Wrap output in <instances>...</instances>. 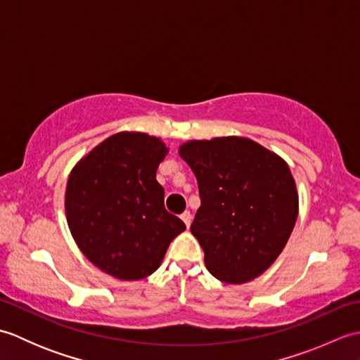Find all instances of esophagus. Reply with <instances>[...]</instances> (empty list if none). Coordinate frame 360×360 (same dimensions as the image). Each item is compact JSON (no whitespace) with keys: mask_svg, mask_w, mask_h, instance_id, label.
<instances>
[{"mask_svg":"<svg viewBox=\"0 0 360 360\" xmlns=\"http://www.w3.org/2000/svg\"><path fill=\"white\" fill-rule=\"evenodd\" d=\"M181 219L184 221L187 227H190V223H192V213H190L188 210H186V212L181 215Z\"/></svg>","mask_w":360,"mask_h":360,"instance_id":"1","label":"esophagus"}]
</instances>
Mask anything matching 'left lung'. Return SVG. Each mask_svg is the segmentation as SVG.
Here are the masks:
<instances>
[{"label":"left lung","instance_id":"obj_1","mask_svg":"<svg viewBox=\"0 0 360 360\" xmlns=\"http://www.w3.org/2000/svg\"><path fill=\"white\" fill-rule=\"evenodd\" d=\"M179 155L200 188L201 205L190 231L209 272L231 285L262 275L285 249L298 215L288 164L236 136L190 141Z\"/></svg>","mask_w":360,"mask_h":360}]
</instances>
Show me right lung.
Returning a JSON list of instances; mask_svg holds the SVG:
<instances>
[{
	"label": "right lung",
	"instance_id": "1",
	"mask_svg": "<svg viewBox=\"0 0 360 360\" xmlns=\"http://www.w3.org/2000/svg\"><path fill=\"white\" fill-rule=\"evenodd\" d=\"M168 148L155 136L117 133L79 160L68 179V226L91 263L119 280H141L160 266L186 231L168 213L156 170Z\"/></svg>",
	"mask_w": 360,
	"mask_h": 360
}]
</instances>
